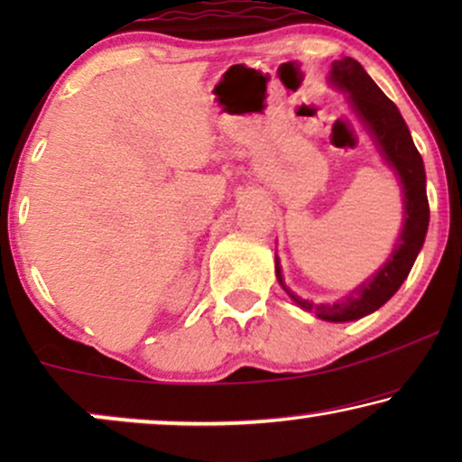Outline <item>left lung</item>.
Here are the masks:
<instances>
[{"instance_id": "8db88e82", "label": "left lung", "mask_w": 462, "mask_h": 462, "mask_svg": "<svg viewBox=\"0 0 462 462\" xmlns=\"http://www.w3.org/2000/svg\"><path fill=\"white\" fill-rule=\"evenodd\" d=\"M330 86L346 94V103L356 113L359 122L368 132L372 143L384 163L393 170L397 182L402 187L403 201V223L397 236L395 248L376 273L364 280L349 294L334 302H313L300 299L286 286L282 275L280 258L275 254V275L280 286L290 299L299 305L302 311L315 313L324 321H353L362 319L365 315L374 313L381 309L391 296H393L406 280L410 269L419 256L425 244L427 226H429V201H427V176L422 157L414 147L412 136L402 113L384 92L374 84V79L364 71L356 59L345 56V59L334 60L330 69Z\"/></svg>"}]
</instances>
